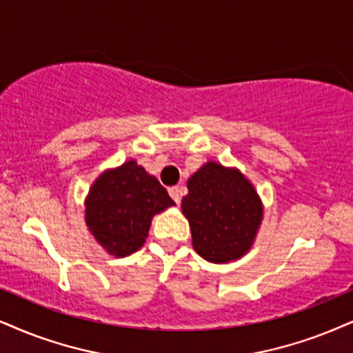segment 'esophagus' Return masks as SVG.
Instances as JSON below:
<instances>
[{"mask_svg": "<svg viewBox=\"0 0 353 353\" xmlns=\"http://www.w3.org/2000/svg\"><path fill=\"white\" fill-rule=\"evenodd\" d=\"M168 192H169V195H171V199L174 200V202L179 205L181 203V189H179V187H176V185L169 187Z\"/></svg>", "mask_w": 353, "mask_h": 353, "instance_id": "obj_1", "label": "esophagus"}]
</instances>
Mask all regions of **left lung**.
I'll use <instances>...</instances> for the list:
<instances>
[{
  "label": "left lung",
  "mask_w": 353,
  "mask_h": 353,
  "mask_svg": "<svg viewBox=\"0 0 353 353\" xmlns=\"http://www.w3.org/2000/svg\"><path fill=\"white\" fill-rule=\"evenodd\" d=\"M182 212L192 244L205 261L230 262L249 251L262 220V203L246 177L210 161L187 181Z\"/></svg>",
  "instance_id": "1"
}]
</instances>
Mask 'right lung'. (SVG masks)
Masks as SVG:
<instances>
[{
	"mask_svg": "<svg viewBox=\"0 0 353 353\" xmlns=\"http://www.w3.org/2000/svg\"><path fill=\"white\" fill-rule=\"evenodd\" d=\"M171 205L159 181L128 161L97 177L86 200V225L107 252L125 257L143 246L151 218Z\"/></svg>",
	"mask_w": 353,
	"mask_h": 353,
	"instance_id": "1",
	"label": "right lung"
}]
</instances>
